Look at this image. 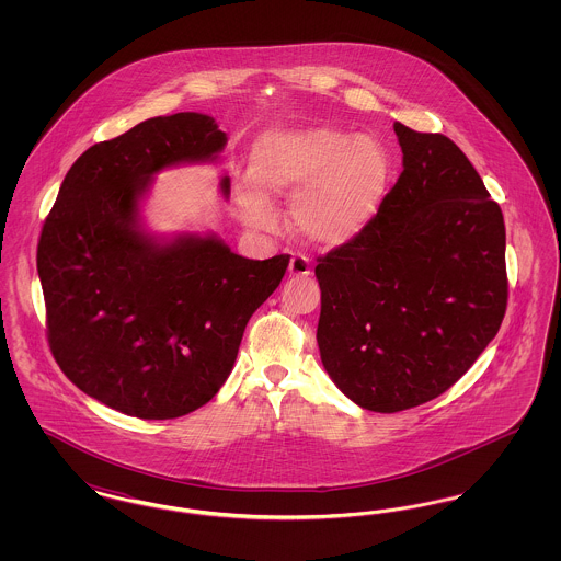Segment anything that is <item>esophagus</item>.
<instances>
[{
  "mask_svg": "<svg viewBox=\"0 0 561 561\" xmlns=\"http://www.w3.org/2000/svg\"><path fill=\"white\" fill-rule=\"evenodd\" d=\"M290 275L293 277H307L311 273V265H309V259L305 254H293L290 259Z\"/></svg>",
  "mask_w": 561,
  "mask_h": 561,
  "instance_id": "34e87169",
  "label": "esophagus"
}]
</instances>
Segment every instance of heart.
I'll return each instance as SVG.
<instances>
[{"mask_svg":"<svg viewBox=\"0 0 561 561\" xmlns=\"http://www.w3.org/2000/svg\"><path fill=\"white\" fill-rule=\"evenodd\" d=\"M389 181L391 158L374 136L321 126L275 130L252 149V179L238 187V210L248 227L267 229V195H296V229L321 245H343L373 225Z\"/></svg>","mask_w":561,"mask_h":561,"instance_id":"b5f03b06","label":"heart"}]
</instances>
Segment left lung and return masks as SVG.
Returning <instances> with one entry per match:
<instances>
[{"label": "left lung", "mask_w": 561, "mask_h": 561, "mask_svg": "<svg viewBox=\"0 0 561 561\" xmlns=\"http://www.w3.org/2000/svg\"><path fill=\"white\" fill-rule=\"evenodd\" d=\"M403 170L373 225L318 259L321 364L373 412L448 391L507 311L505 220L444 134L396 122Z\"/></svg>", "instance_id": "left-lung-1"}]
</instances>
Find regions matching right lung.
<instances>
[{"label": "right lung", "mask_w": 561, "mask_h": 561, "mask_svg": "<svg viewBox=\"0 0 561 561\" xmlns=\"http://www.w3.org/2000/svg\"><path fill=\"white\" fill-rule=\"evenodd\" d=\"M227 145L210 115L140 122L83 151L37 243L46 334L81 391L145 419H179L231 374L252 313L290 254L250 261L214 236L161 241L140 229L138 199L163 168L214 161ZM222 193H229L225 176Z\"/></svg>", "instance_id": "add662e5"}]
</instances>
